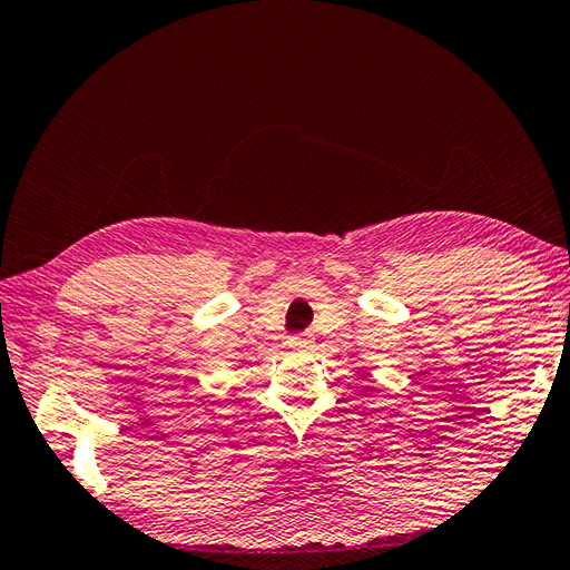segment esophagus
I'll return each instance as SVG.
<instances>
[{"instance_id":"obj_1","label":"esophagus","mask_w":570,"mask_h":570,"mask_svg":"<svg viewBox=\"0 0 570 570\" xmlns=\"http://www.w3.org/2000/svg\"><path fill=\"white\" fill-rule=\"evenodd\" d=\"M289 346L297 348V351L307 348V346H309V336H305V334H293V336H289Z\"/></svg>"}]
</instances>
